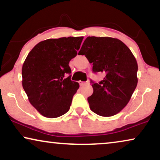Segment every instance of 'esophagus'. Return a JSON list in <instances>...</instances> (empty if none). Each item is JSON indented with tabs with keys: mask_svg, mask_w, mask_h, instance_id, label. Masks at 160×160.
I'll return each instance as SVG.
<instances>
[{
	"mask_svg": "<svg viewBox=\"0 0 160 160\" xmlns=\"http://www.w3.org/2000/svg\"><path fill=\"white\" fill-rule=\"evenodd\" d=\"M78 83H79L80 86H84V85L88 84V82H82V81H79Z\"/></svg>",
	"mask_w": 160,
	"mask_h": 160,
	"instance_id": "1",
	"label": "esophagus"
}]
</instances>
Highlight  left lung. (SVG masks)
<instances>
[{
	"label": "left lung",
	"instance_id": "obj_1",
	"mask_svg": "<svg viewBox=\"0 0 160 160\" xmlns=\"http://www.w3.org/2000/svg\"><path fill=\"white\" fill-rule=\"evenodd\" d=\"M78 54H85L94 72L105 74L98 84L92 82L93 93L87 98L91 110L102 117L120 112L138 84V63L130 49L117 38L89 36Z\"/></svg>",
	"mask_w": 160,
	"mask_h": 160
}]
</instances>
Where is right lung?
<instances>
[{
  "label": "right lung",
  "instance_id": "1",
  "mask_svg": "<svg viewBox=\"0 0 160 160\" xmlns=\"http://www.w3.org/2000/svg\"><path fill=\"white\" fill-rule=\"evenodd\" d=\"M84 37H63L39 42L22 68V87L32 106L43 117L57 118L69 111L79 88L71 80L69 62L77 54Z\"/></svg>",
  "mask_w": 160,
  "mask_h": 160
}]
</instances>
